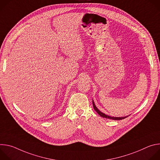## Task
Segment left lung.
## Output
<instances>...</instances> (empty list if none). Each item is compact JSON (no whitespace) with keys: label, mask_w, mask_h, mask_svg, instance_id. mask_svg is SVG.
<instances>
[{"label":"left lung","mask_w":160,"mask_h":160,"mask_svg":"<svg viewBox=\"0 0 160 160\" xmlns=\"http://www.w3.org/2000/svg\"><path fill=\"white\" fill-rule=\"evenodd\" d=\"M92 104H93V107H94V110L99 114V115L101 117H103V118H109V119H111V120H122V119H124V118H125L127 117H109V116H108V115H105L104 113L101 112L97 108V107L96 106V105H95V104H94V102L93 101H92Z\"/></svg>","instance_id":"obj_1"}]
</instances>
